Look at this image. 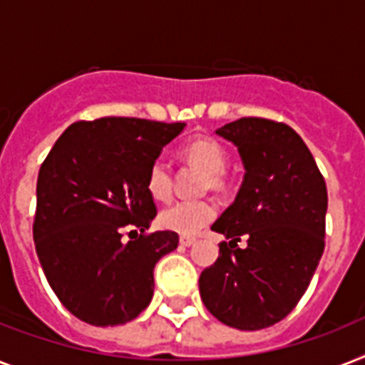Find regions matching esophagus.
Instances as JSON below:
<instances>
[{
  "instance_id": "esophagus-1",
  "label": "esophagus",
  "mask_w": 365,
  "mask_h": 365,
  "mask_svg": "<svg viewBox=\"0 0 365 365\" xmlns=\"http://www.w3.org/2000/svg\"><path fill=\"white\" fill-rule=\"evenodd\" d=\"M195 242H197V238H195V236H191V234H182V236H180V244L185 245V247L192 245Z\"/></svg>"
}]
</instances>
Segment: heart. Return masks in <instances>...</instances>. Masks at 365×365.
Wrapping results in <instances>:
<instances>
[{
	"label": "heart",
	"instance_id": "b5f03b06",
	"mask_svg": "<svg viewBox=\"0 0 365 365\" xmlns=\"http://www.w3.org/2000/svg\"><path fill=\"white\" fill-rule=\"evenodd\" d=\"M182 157L185 161L195 163L208 173L213 187H221L225 182L227 168V150L219 140L212 136H197L182 148ZM146 189L155 200H168L173 197V168L167 159L155 157L146 174ZM217 215V206L208 198L197 200H178L161 212L159 221L165 229L176 230L182 234L197 232L204 225L213 221Z\"/></svg>",
	"mask_w": 365,
	"mask_h": 365
}]
</instances>
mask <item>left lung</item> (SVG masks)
I'll return each instance as SVG.
<instances>
[{"instance_id":"left-lung-1","label":"left lung","mask_w":365,"mask_h":365,"mask_svg":"<svg viewBox=\"0 0 365 365\" xmlns=\"http://www.w3.org/2000/svg\"><path fill=\"white\" fill-rule=\"evenodd\" d=\"M245 167L236 200L212 225L227 236L200 274L204 306L238 330H262L294 309L324 251L328 192L309 148L281 121L240 118L217 129ZM246 240V247L237 242Z\"/></svg>"}]
</instances>
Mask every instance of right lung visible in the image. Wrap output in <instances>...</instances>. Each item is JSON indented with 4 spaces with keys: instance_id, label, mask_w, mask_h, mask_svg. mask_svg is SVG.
<instances>
[{
    "instance_id": "right-lung-1",
    "label": "right lung",
    "mask_w": 365,
    "mask_h": 365,
    "mask_svg": "<svg viewBox=\"0 0 365 365\" xmlns=\"http://www.w3.org/2000/svg\"><path fill=\"white\" fill-rule=\"evenodd\" d=\"M183 127L115 115L75 121L41 165L35 250L59 302L80 321L125 324L152 300L153 268L176 250L178 234L146 232L157 215L146 174Z\"/></svg>"
}]
</instances>
